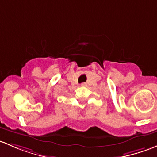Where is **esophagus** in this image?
I'll list each match as a JSON object with an SVG mask.
<instances>
[{
    "mask_svg": "<svg viewBox=\"0 0 157 157\" xmlns=\"http://www.w3.org/2000/svg\"><path fill=\"white\" fill-rule=\"evenodd\" d=\"M81 86H82V87H85V86H87V84H86V83H85V82H84V83H82V84H81Z\"/></svg>",
    "mask_w": 157,
    "mask_h": 157,
    "instance_id": "1",
    "label": "esophagus"
}]
</instances>
